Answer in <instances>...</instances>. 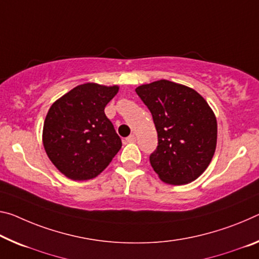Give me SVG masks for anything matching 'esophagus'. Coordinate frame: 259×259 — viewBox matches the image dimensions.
Listing matches in <instances>:
<instances>
[{"label": "esophagus", "instance_id": "esophagus-1", "mask_svg": "<svg viewBox=\"0 0 259 259\" xmlns=\"http://www.w3.org/2000/svg\"><path fill=\"white\" fill-rule=\"evenodd\" d=\"M126 143H134L135 141H136V137H135V135H130L129 137H126Z\"/></svg>", "mask_w": 259, "mask_h": 259}]
</instances>
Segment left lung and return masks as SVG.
Returning <instances> with one entry per match:
<instances>
[{
	"label": "left lung",
	"mask_w": 259,
	"mask_h": 259,
	"mask_svg": "<svg viewBox=\"0 0 259 259\" xmlns=\"http://www.w3.org/2000/svg\"><path fill=\"white\" fill-rule=\"evenodd\" d=\"M136 93L150 109L158 133L151 166L161 181L187 184L210 165L217 146V118L194 89L160 79L138 86Z\"/></svg>",
	"instance_id": "1"
}]
</instances>
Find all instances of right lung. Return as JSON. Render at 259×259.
<instances>
[{
  "instance_id": "1",
  "label": "right lung",
  "mask_w": 259,
  "mask_h": 259,
  "mask_svg": "<svg viewBox=\"0 0 259 259\" xmlns=\"http://www.w3.org/2000/svg\"><path fill=\"white\" fill-rule=\"evenodd\" d=\"M118 86L85 83L73 88L51 106L42 130L48 158L73 181L94 179L109 165L122 146L105 114Z\"/></svg>"
}]
</instances>
